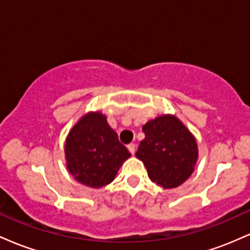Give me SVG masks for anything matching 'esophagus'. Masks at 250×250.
Segmentation results:
<instances>
[{"mask_svg":"<svg viewBox=\"0 0 250 250\" xmlns=\"http://www.w3.org/2000/svg\"><path fill=\"white\" fill-rule=\"evenodd\" d=\"M127 148H128V150L130 151V154L134 155V153H135V145H134V143H129V145L127 146Z\"/></svg>","mask_w":250,"mask_h":250,"instance_id":"1","label":"esophagus"}]
</instances>
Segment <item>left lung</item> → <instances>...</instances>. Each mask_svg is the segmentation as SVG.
<instances>
[{
  "label": "left lung",
  "mask_w": 250,
  "mask_h": 250,
  "mask_svg": "<svg viewBox=\"0 0 250 250\" xmlns=\"http://www.w3.org/2000/svg\"><path fill=\"white\" fill-rule=\"evenodd\" d=\"M142 130L146 137L135 155L145 163L149 179L166 189L179 187L194 171L199 156L193 134L173 115L148 121Z\"/></svg>",
  "instance_id": "obj_1"
}]
</instances>
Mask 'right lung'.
<instances>
[{"instance_id":"1","label":"right lung","mask_w":250,"mask_h":250,"mask_svg":"<svg viewBox=\"0 0 250 250\" xmlns=\"http://www.w3.org/2000/svg\"><path fill=\"white\" fill-rule=\"evenodd\" d=\"M67 168L74 179L91 188H101L115 179L130 157L103 114L88 113L68 134L64 146Z\"/></svg>"}]
</instances>
